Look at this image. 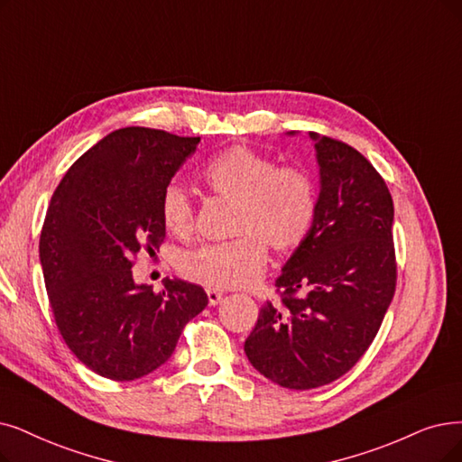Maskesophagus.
<instances>
[{"mask_svg": "<svg viewBox=\"0 0 462 462\" xmlns=\"http://www.w3.org/2000/svg\"><path fill=\"white\" fill-rule=\"evenodd\" d=\"M207 295H208L210 307H216L217 303H221V300H224V291H219V290H207Z\"/></svg>", "mask_w": 462, "mask_h": 462, "instance_id": "obj_1", "label": "esophagus"}]
</instances>
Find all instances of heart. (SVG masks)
<instances>
[{
    "mask_svg": "<svg viewBox=\"0 0 462 462\" xmlns=\"http://www.w3.org/2000/svg\"><path fill=\"white\" fill-rule=\"evenodd\" d=\"M200 176L214 197L235 202L231 233L236 236L183 254L180 271L186 279L212 290L246 288L267 263L265 245L291 252L307 238L319 199L303 169L279 167L246 145H233L212 157ZM161 216L172 235L193 233V202L176 183L162 193Z\"/></svg>",
    "mask_w": 462,
    "mask_h": 462,
    "instance_id": "b5f03b06",
    "label": "heart"
}]
</instances>
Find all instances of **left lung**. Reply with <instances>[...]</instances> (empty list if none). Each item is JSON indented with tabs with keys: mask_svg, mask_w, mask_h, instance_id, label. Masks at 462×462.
Returning <instances> with one entry per match:
<instances>
[{
	"mask_svg": "<svg viewBox=\"0 0 462 462\" xmlns=\"http://www.w3.org/2000/svg\"><path fill=\"white\" fill-rule=\"evenodd\" d=\"M309 138L320 176L317 216L276 279L281 303L262 307L245 341L255 370L293 391L345 375L375 339L396 288L389 188L355 147Z\"/></svg>",
	"mask_w": 462,
	"mask_h": 462,
	"instance_id": "1",
	"label": "left lung"
}]
</instances>
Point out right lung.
<instances>
[{"mask_svg":"<svg viewBox=\"0 0 462 462\" xmlns=\"http://www.w3.org/2000/svg\"><path fill=\"white\" fill-rule=\"evenodd\" d=\"M199 142L119 128L73 162L52 193L40 238L49 303L71 353L102 377L155 372L208 305L199 284L174 276L155 293L131 271L140 250H159L162 193Z\"/></svg>","mask_w":462,"mask_h":462,"instance_id":"right-lung-1","label":"right lung"}]
</instances>
